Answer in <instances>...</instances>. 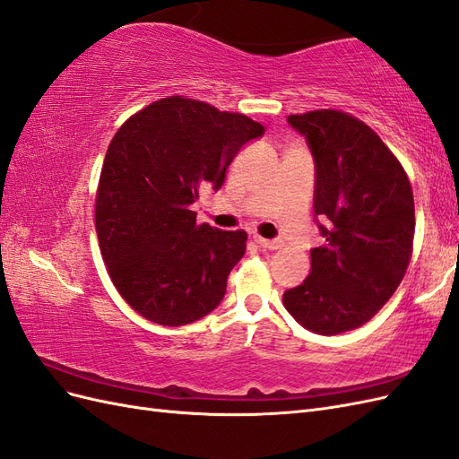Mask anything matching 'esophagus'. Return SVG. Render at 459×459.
Returning <instances> with one entry per match:
<instances>
[{"mask_svg":"<svg viewBox=\"0 0 459 459\" xmlns=\"http://www.w3.org/2000/svg\"><path fill=\"white\" fill-rule=\"evenodd\" d=\"M255 243L260 247V248H264V251H277V248H281L283 247V243L281 241H270V239H264V238H255Z\"/></svg>","mask_w":459,"mask_h":459,"instance_id":"1","label":"esophagus"}]
</instances>
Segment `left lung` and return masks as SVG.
<instances>
[{
	"mask_svg": "<svg viewBox=\"0 0 459 459\" xmlns=\"http://www.w3.org/2000/svg\"><path fill=\"white\" fill-rule=\"evenodd\" d=\"M316 160L314 211L325 243L310 275L283 293V307L317 335L362 327L394 295L410 266L415 233L411 184L377 132L351 113L290 115Z\"/></svg>",
	"mask_w": 459,
	"mask_h": 459,
	"instance_id": "8db88e82",
	"label": "left lung"
}]
</instances>
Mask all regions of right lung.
<instances>
[{"mask_svg":"<svg viewBox=\"0 0 459 459\" xmlns=\"http://www.w3.org/2000/svg\"><path fill=\"white\" fill-rule=\"evenodd\" d=\"M262 134L247 115L170 95L110 140L95 193L97 239L118 295L149 322L187 325L224 299L247 231L197 224L189 204L224 184L238 151Z\"/></svg>","mask_w":459,"mask_h":459,"instance_id":"1","label":"right lung"}]
</instances>
